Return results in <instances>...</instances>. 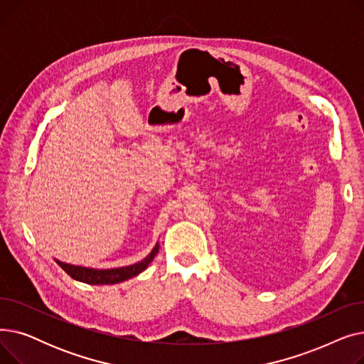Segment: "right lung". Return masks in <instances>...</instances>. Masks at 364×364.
<instances>
[{
	"instance_id": "obj_1",
	"label": "right lung",
	"mask_w": 364,
	"mask_h": 364,
	"mask_svg": "<svg viewBox=\"0 0 364 364\" xmlns=\"http://www.w3.org/2000/svg\"><path fill=\"white\" fill-rule=\"evenodd\" d=\"M158 251H159V245L156 243V246L153 247L151 252L143 261L128 267H121V269H110V270H94V269H87V267L70 265L60 261H57V264H59L72 279L78 282H84L88 284H113V283L128 280L144 272L147 269V265L158 254Z\"/></svg>"
}]
</instances>
